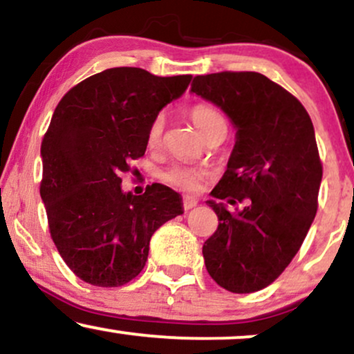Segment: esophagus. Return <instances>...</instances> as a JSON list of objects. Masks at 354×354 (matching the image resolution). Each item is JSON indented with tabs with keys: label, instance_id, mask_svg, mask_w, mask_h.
Masks as SVG:
<instances>
[{
	"label": "esophagus",
	"instance_id": "obj_1",
	"mask_svg": "<svg viewBox=\"0 0 354 354\" xmlns=\"http://www.w3.org/2000/svg\"><path fill=\"white\" fill-rule=\"evenodd\" d=\"M196 204H198V199L189 198V196H185V198H183V209H185V211L193 209Z\"/></svg>",
	"mask_w": 354,
	"mask_h": 354
}]
</instances>
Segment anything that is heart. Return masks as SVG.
Instances as JSON below:
<instances>
[{"mask_svg":"<svg viewBox=\"0 0 354 354\" xmlns=\"http://www.w3.org/2000/svg\"><path fill=\"white\" fill-rule=\"evenodd\" d=\"M191 120L198 130L206 136L207 131L214 129L219 123H225L223 115L211 105L206 104H196L189 110ZM163 133H165V117L163 115H156L153 118L150 127L147 131V145L150 148H158L161 142H163ZM209 173L206 169L198 168V166H191L185 163H173L166 166L165 169L160 171V180L166 183V185L173 186V188L188 191V193H194L203 186V183L207 180Z\"/></svg>","mask_w":354,"mask_h":354,"instance_id":"heart-1","label":"heart"}]
</instances>
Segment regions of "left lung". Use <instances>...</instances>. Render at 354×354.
I'll use <instances>...</instances> for the list:
<instances>
[{
	"label": "left lung",
	"instance_id": "obj_1",
	"mask_svg": "<svg viewBox=\"0 0 354 354\" xmlns=\"http://www.w3.org/2000/svg\"><path fill=\"white\" fill-rule=\"evenodd\" d=\"M191 92L229 115L237 142L209 201L219 224L204 242L219 287L252 293L287 269L318 209L323 165L312 118L295 95L259 72L196 75Z\"/></svg>",
	"mask_w": 354,
	"mask_h": 354
}]
</instances>
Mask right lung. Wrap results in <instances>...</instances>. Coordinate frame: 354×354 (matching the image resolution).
Instances as JSON below:
<instances>
[{
    "mask_svg": "<svg viewBox=\"0 0 354 354\" xmlns=\"http://www.w3.org/2000/svg\"><path fill=\"white\" fill-rule=\"evenodd\" d=\"M189 80L113 67L74 85L55 107L41 145L39 193L50 237L84 282L129 283L147 263L153 232L183 214L171 188L153 183L133 196L120 176L145 155L153 118Z\"/></svg>",
    "mask_w": 354,
    "mask_h": 354,
    "instance_id": "right-lung-1",
    "label": "right lung"
}]
</instances>
